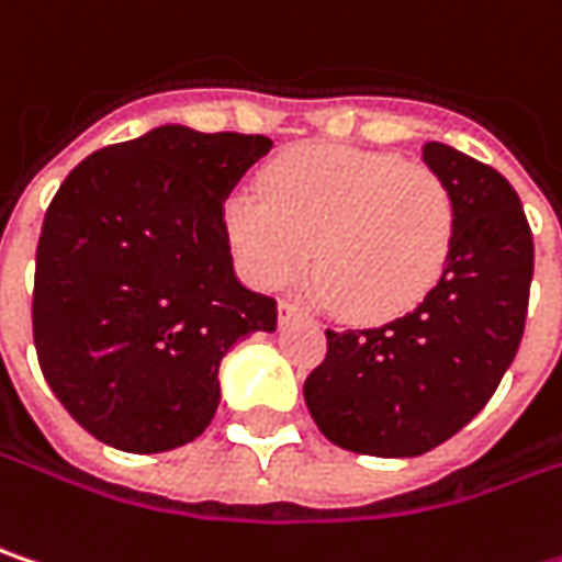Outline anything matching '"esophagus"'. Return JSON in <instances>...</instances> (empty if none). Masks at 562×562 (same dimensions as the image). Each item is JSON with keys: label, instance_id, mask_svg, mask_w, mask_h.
Returning a JSON list of instances; mask_svg holds the SVG:
<instances>
[{"label": "esophagus", "instance_id": "34e87169", "mask_svg": "<svg viewBox=\"0 0 562 562\" xmlns=\"http://www.w3.org/2000/svg\"><path fill=\"white\" fill-rule=\"evenodd\" d=\"M289 321H312L302 308H295L292 302H280V324H289Z\"/></svg>", "mask_w": 562, "mask_h": 562}]
</instances>
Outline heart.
Wrapping results in <instances>:
<instances>
[{
    "instance_id": "b5f03b06",
    "label": "heart",
    "mask_w": 562,
    "mask_h": 562,
    "mask_svg": "<svg viewBox=\"0 0 562 562\" xmlns=\"http://www.w3.org/2000/svg\"><path fill=\"white\" fill-rule=\"evenodd\" d=\"M260 196L232 193L222 228L241 277L280 289L308 263L312 295L349 321L411 314L439 285L458 203L423 161L349 146H302L260 175Z\"/></svg>"
}]
</instances>
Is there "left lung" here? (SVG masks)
I'll list each match as a JSON object with an SVG mask.
<instances>
[{
    "label": "left lung",
    "mask_w": 562,
    "mask_h": 562,
    "mask_svg": "<svg viewBox=\"0 0 562 562\" xmlns=\"http://www.w3.org/2000/svg\"><path fill=\"white\" fill-rule=\"evenodd\" d=\"M458 203L439 285L411 314L369 330H327L305 404L334 446L416 458L477 416L512 366L528 314L535 241L512 183L446 143H426Z\"/></svg>",
    "instance_id": "1"
}]
</instances>
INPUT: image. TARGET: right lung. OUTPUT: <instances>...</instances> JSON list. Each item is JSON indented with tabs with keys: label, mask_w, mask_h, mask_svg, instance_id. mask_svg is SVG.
<instances>
[{
	"label": "right lung",
	"mask_w": 562,
	"mask_h": 562,
	"mask_svg": "<svg viewBox=\"0 0 562 562\" xmlns=\"http://www.w3.org/2000/svg\"><path fill=\"white\" fill-rule=\"evenodd\" d=\"M267 136L158 126L88 155L44 215L34 270L41 372L98 442L155 454L213 423L218 362L277 330L235 277L222 203Z\"/></svg>",
	"instance_id": "1"
}]
</instances>
